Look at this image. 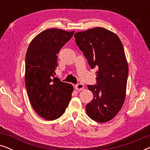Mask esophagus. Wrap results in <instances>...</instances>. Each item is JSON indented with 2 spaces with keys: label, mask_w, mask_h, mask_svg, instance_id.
<instances>
[{
  "label": "esophagus",
  "mask_w": 150,
  "mask_h": 150,
  "mask_svg": "<svg viewBox=\"0 0 150 150\" xmlns=\"http://www.w3.org/2000/svg\"><path fill=\"white\" fill-rule=\"evenodd\" d=\"M84 88H85V86H84L83 84L79 83L77 85H75V89L77 90V91H81V90H83Z\"/></svg>",
  "instance_id": "esophagus-1"
}]
</instances>
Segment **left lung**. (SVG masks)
<instances>
[{
  "label": "left lung",
  "instance_id": "8db88e82",
  "mask_svg": "<svg viewBox=\"0 0 150 150\" xmlns=\"http://www.w3.org/2000/svg\"><path fill=\"white\" fill-rule=\"evenodd\" d=\"M74 37L91 69L98 68L97 85H87L93 98L86 105V112L96 122H108L126 98L128 65L122 43L115 33L102 27L77 32Z\"/></svg>",
  "mask_w": 150,
  "mask_h": 150
}]
</instances>
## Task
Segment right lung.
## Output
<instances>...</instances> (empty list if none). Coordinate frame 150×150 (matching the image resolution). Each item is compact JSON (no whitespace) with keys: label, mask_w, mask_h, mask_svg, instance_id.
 Instances as JSON below:
<instances>
[{"label":"right lung","mask_w":150,"mask_h":150,"mask_svg":"<svg viewBox=\"0 0 150 150\" xmlns=\"http://www.w3.org/2000/svg\"><path fill=\"white\" fill-rule=\"evenodd\" d=\"M74 31L49 28L30 42L26 53L25 85L28 99L37 113L46 120H54L64 113L71 98V84L54 77L60 49Z\"/></svg>","instance_id":"right-lung-1"}]
</instances>
